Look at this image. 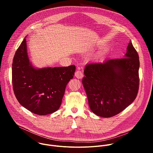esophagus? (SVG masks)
Segmentation results:
<instances>
[{
  "instance_id": "obj_1",
  "label": "esophagus",
  "mask_w": 153,
  "mask_h": 153,
  "mask_svg": "<svg viewBox=\"0 0 153 153\" xmlns=\"http://www.w3.org/2000/svg\"><path fill=\"white\" fill-rule=\"evenodd\" d=\"M75 76L78 79H82L83 77V73L80 70H77L75 73Z\"/></svg>"
}]
</instances>
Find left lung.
I'll use <instances>...</instances> for the list:
<instances>
[{"mask_svg": "<svg viewBox=\"0 0 153 153\" xmlns=\"http://www.w3.org/2000/svg\"><path fill=\"white\" fill-rule=\"evenodd\" d=\"M139 66V55L131 42L124 58L87 64L82 83L93 113L110 117L131 104L138 93Z\"/></svg>", "mask_w": 153, "mask_h": 153, "instance_id": "left-lung-1", "label": "left lung"}]
</instances>
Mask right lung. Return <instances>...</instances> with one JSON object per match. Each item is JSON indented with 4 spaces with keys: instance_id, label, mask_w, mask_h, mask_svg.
<instances>
[{
    "instance_id": "add662e5",
    "label": "right lung",
    "mask_w": 153,
    "mask_h": 153,
    "mask_svg": "<svg viewBox=\"0 0 153 153\" xmlns=\"http://www.w3.org/2000/svg\"><path fill=\"white\" fill-rule=\"evenodd\" d=\"M75 65L35 68L30 62L25 38L12 64V82L20 104L36 114L43 116L59 110L65 88L73 78Z\"/></svg>"
}]
</instances>
